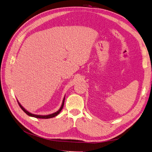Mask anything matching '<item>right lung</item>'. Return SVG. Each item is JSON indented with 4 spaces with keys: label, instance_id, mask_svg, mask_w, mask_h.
Wrapping results in <instances>:
<instances>
[{
    "label": "right lung",
    "instance_id": "add662e5",
    "mask_svg": "<svg viewBox=\"0 0 152 152\" xmlns=\"http://www.w3.org/2000/svg\"><path fill=\"white\" fill-rule=\"evenodd\" d=\"M65 96H64V98L63 99V102H62V104H61V107L59 108V109L58 110L57 112H54L53 113H50V114H49V115H37V114H34V113H31L30 112H29L28 111H27V110L23 107V106L20 104V103L18 102V100L17 99V102L18 103V104H19L20 108L23 110V111L25 113H26L28 115L30 116V117H35V118H53V117H56V115H58L60 113V112L61 111V110L63 107L64 106V103H65Z\"/></svg>",
    "mask_w": 152,
    "mask_h": 152
}]
</instances>
